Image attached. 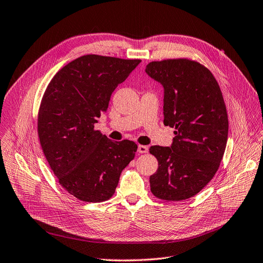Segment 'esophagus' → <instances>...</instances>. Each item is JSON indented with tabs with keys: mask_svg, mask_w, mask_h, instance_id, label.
Instances as JSON below:
<instances>
[{
	"mask_svg": "<svg viewBox=\"0 0 263 263\" xmlns=\"http://www.w3.org/2000/svg\"><path fill=\"white\" fill-rule=\"evenodd\" d=\"M138 152H139L140 154H146V153H148V147L145 146V145H139Z\"/></svg>",
	"mask_w": 263,
	"mask_h": 263,
	"instance_id": "esophagus-1",
	"label": "esophagus"
}]
</instances>
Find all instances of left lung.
Instances as JSON below:
<instances>
[{"mask_svg":"<svg viewBox=\"0 0 263 263\" xmlns=\"http://www.w3.org/2000/svg\"><path fill=\"white\" fill-rule=\"evenodd\" d=\"M146 73L164 88V124L174 128L171 147L152 146L158 170L153 195L165 201L196 196L222 160L229 121L221 90L208 67L187 58L153 61Z\"/></svg>","mask_w":263,"mask_h":263,"instance_id":"1","label":"left lung"}]
</instances>
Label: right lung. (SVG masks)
Instances as JSON below:
<instances>
[{"instance_id":"1","label":"right lung","mask_w":263,"mask_h":263,"mask_svg":"<svg viewBox=\"0 0 263 263\" xmlns=\"http://www.w3.org/2000/svg\"><path fill=\"white\" fill-rule=\"evenodd\" d=\"M140 62L86 54L63 66L45 90L37 116L41 147L59 184L78 200L110 199L122 170L134 159L138 145L112 142L95 123Z\"/></svg>"}]
</instances>
